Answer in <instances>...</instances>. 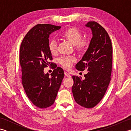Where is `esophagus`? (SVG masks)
<instances>
[{"instance_id": "obj_1", "label": "esophagus", "mask_w": 131, "mask_h": 131, "mask_svg": "<svg viewBox=\"0 0 131 131\" xmlns=\"http://www.w3.org/2000/svg\"><path fill=\"white\" fill-rule=\"evenodd\" d=\"M64 74H65V75L66 77H70V75L68 73H67V72H65V73H64Z\"/></svg>"}]
</instances>
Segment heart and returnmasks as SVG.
Wrapping results in <instances>:
<instances>
[{
    "label": "heart",
    "mask_w": 131,
    "mask_h": 131,
    "mask_svg": "<svg viewBox=\"0 0 131 131\" xmlns=\"http://www.w3.org/2000/svg\"><path fill=\"white\" fill-rule=\"evenodd\" d=\"M62 38L68 40L73 45L75 46L78 50H83L86 48L88 42L86 40H82V32L75 27H71L66 30L60 34ZM48 49L52 54H54L57 51V43L54 40H51L48 43ZM75 61L73 57H62L60 58L59 62L61 65L66 69L69 68L74 61Z\"/></svg>",
    "instance_id": "obj_1"
}]
</instances>
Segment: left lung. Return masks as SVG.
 Segmentation results:
<instances>
[{"mask_svg":"<svg viewBox=\"0 0 131 131\" xmlns=\"http://www.w3.org/2000/svg\"><path fill=\"white\" fill-rule=\"evenodd\" d=\"M85 26L92 33L90 45L75 68L79 71L87 69L84 79L73 76L72 92L75 101L85 108H92L104 96L111 80L113 48L110 38L102 26L90 21Z\"/></svg>","mask_w":131,"mask_h":131,"instance_id":"8db88e82","label":"left lung"}]
</instances>
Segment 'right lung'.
Masks as SVG:
<instances>
[{
  "instance_id": "add662e5",
  "label": "right lung",
  "mask_w": 131,
  "mask_h": 131,
  "mask_svg": "<svg viewBox=\"0 0 131 131\" xmlns=\"http://www.w3.org/2000/svg\"><path fill=\"white\" fill-rule=\"evenodd\" d=\"M61 26L38 24L27 33L19 50L22 83L29 100L36 106L47 108L53 104L64 77L63 69L58 67L51 75L44 69L52 60L48 49L49 35Z\"/></svg>"
}]
</instances>
